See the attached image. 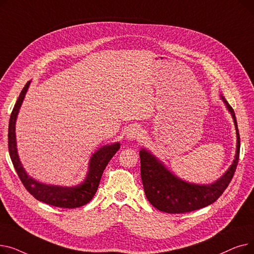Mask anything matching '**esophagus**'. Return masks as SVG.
Listing matches in <instances>:
<instances>
[{"label":"esophagus","mask_w":254,"mask_h":254,"mask_svg":"<svg viewBox=\"0 0 254 254\" xmlns=\"http://www.w3.org/2000/svg\"><path fill=\"white\" fill-rule=\"evenodd\" d=\"M142 136V129L139 126H131L127 132V138L129 141H134L139 139Z\"/></svg>","instance_id":"obj_1"}]
</instances>
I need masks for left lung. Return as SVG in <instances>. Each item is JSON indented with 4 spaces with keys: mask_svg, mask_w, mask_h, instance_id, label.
Here are the masks:
<instances>
[{
    "mask_svg": "<svg viewBox=\"0 0 254 254\" xmlns=\"http://www.w3.org/2000/svg\"><path fill=\"white\" fill-rule=\"evenodd\" d=\"M220 99L234 120L237 148L233 164L215 182L196 184L184 181L169 171L165 164L149 150L145 148L140 150L141 178L144 191L150 204L159 211L176 214L204 208L214 203L229 186L239 161L240 135L234 109L222 95H220Z\"/></svg>",
    "mask_w": 254,
    "mask_h": 254,
    "instance_id": "obj_1",
    "label": "left lung"
}]
</instances>
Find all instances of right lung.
<instances>
[{
    "mask_svg": "<svg viewBox=\"0 0 254 254\" xmlns=\"http://www.w3.org/2000/svg\"><path fill=\"white\" fill-rule=\"evenodd\" d=\"M31 81H28L22 88L20 95L17 99V102L12 110L9 128H8V148L9 154L13 166H14L17 175L21 180L24 188L26 189L38 201L46 203L51 206L61 207V208H78L81 207L91 201L93 195L96 194L99 188L100 180L103 175V172L110 162V159L120 148L119 142L113 144L104 145L103 147L99 148L95 153H92L89 163L88 171L86 173L85 179L78 185L75 186H61L46 184L40 182L30 176L19 159L17 152L16 144V134H15V125L16 119L21 107V104L24 100L25 93L30 87Z\"/></svg>",
    "mask_w": 254,
    "mask_h": 254,
    "instance_id": "obj_1",
    "label": "right lung"
}]
</instances>
